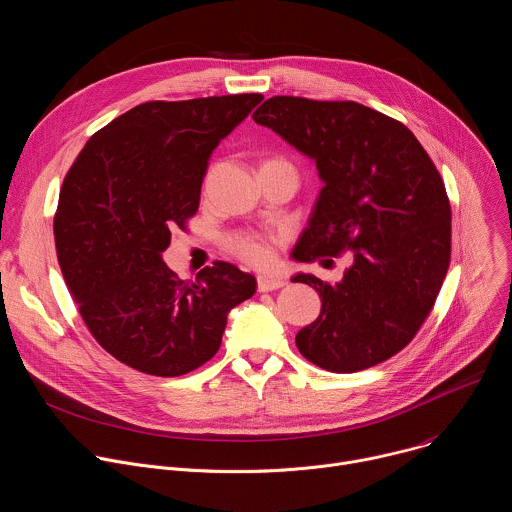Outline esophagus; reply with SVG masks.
Masks as SVG:
<instances>
[{
	"mask_svg": "<svg viewBox=\"0 0 512 512\" xmlns=\"http://www.w3.org/2000/svg\"><path fill=\"white\" fill-rule=\"evenodd\" d=\"M283 285H285V281L281 277H275V275H259L257 277V289L259 291H273V289H279Z\"/></svg>",
	"mask_w": 512,
	"mask_h": 512,
	"instance_id": "obj_1",
	"label": "esophagus"
}]
</instances>
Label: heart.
Returning <instances> with one entry per match:
<instances>
[{"instance_id": "obj_1", "label": "heart", "mask_w": 512, "mask_h": 512, "mask_svg": "<svg viewBox=\"0 0 512 512\" xmlns=\"http://www.w3.org/2000/svg\"><path fill=\"white\" fill-rule=\"evenodd\" d=\"M281 239L275 235H261V233H237L231 235L225 245L231 255H235L239 261L253 265V267H265L273 259V245H277Z\"/></svg>"}]
</instances>
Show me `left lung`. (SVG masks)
Returning a JSON list of instances; mask_svg holds the SVG:
<instances>
[{"mask_svg": "<svg viewBox=\"0 0 512 512\" xmlns=\"http://www.w3.org/2000/svg\"><path fill=\"white\" fill-rule=\"evenodd\" d=\"M255 123L316 162L324 182L294 259L352 265L330 285L310 273L322 300L298 350L330 373L371 369L403 350L429 316L452 255V208L444 180L417 137L397 119L354 101L271 97Z\"/></svg>", "mask_w": 512, "mask_h": 512, "instance_id": "8db88e82", "label": "left lung"}]
</instances>
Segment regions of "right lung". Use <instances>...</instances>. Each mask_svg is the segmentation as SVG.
<instances>
[{"label":"right lung","instance_id":"right-lung-1","mask_svg":"<svg viewBox=\"0 0 512 512\" xmlns=\"http://www.w3.org/2000/svg\"><path fill=\"white\" fill-rule=\"evenodd\" d=\"M259 93L141 103L99 129L64 176L58 263L93 338L127 367L180 377L221 348L229 312L255 294L227 261L180 279L162 259L200 204L212 150Z\"/></svg>","mask_w":512,"mask_h":512}]
</instances>
